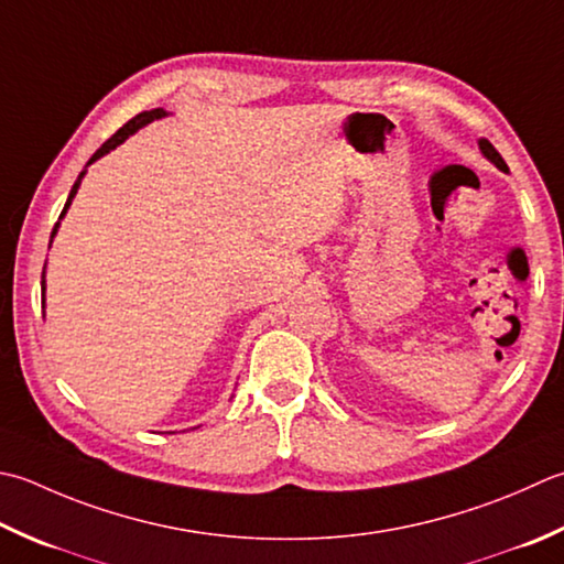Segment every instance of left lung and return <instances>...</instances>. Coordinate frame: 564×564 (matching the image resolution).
I'll use <instances>...</instances> for the list:
<instances>
[{
    "instance_id": "1",
    "label": "left lung",
    "mask_w": 564,
    "mask_h": 564,
    "mask_svg": "<svg viewBox=\"0 0 564 564\" xmlns=\"http://www.w3.org/2000/svg\"><path fill=\"white\" fill-rule=\"evenodd\" d=\"M479 149L484 151V156H487L489 161H494L496 165H499L501 171H509V165H506V161L501 159V153L491 147L489 139H479Z\"/></svg>"
}]
</instances>
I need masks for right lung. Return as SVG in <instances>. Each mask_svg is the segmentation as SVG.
Here are the masks:
<instances>
[{
  "instance_id": "obj_1",
  "label": "right lung",
  "mask_w": 564,
  "mask_h": 564,
  "mask_svg": "<svg viewBox=\"0 0 564 564\" xmlns=\"http://www.w3.org/2000/svg\"><path fill=\"white\" fill-rule=\"evenodd\" d=\"M165 112H163V109L161 107H156V109H149V112H141V115H137L134 119H129L127 121V124L124 127H121L119 131H115V134L112 137H109L105 143H102V147H99L97 151H95V156L90 159V161H87V163H93V161H97L99 156H105V153H109V151H112L115 147H119V143L121 141H124L129 134H134V131L137 129H141L143 124H149V121H153V119H159V117H163ZM80 178H83V173H80ZM80 178H77L75 181V185H73V191H70V195H68V203H65V207H63V213H61V217L65 215V209H68L70 207V203H73V197H75V193H77V187H80ZM55 229H58V225H55L53 227V231H51V237L55 235ZM43 289H46V283H43Z\"/></svg>"
}]
</instances>
